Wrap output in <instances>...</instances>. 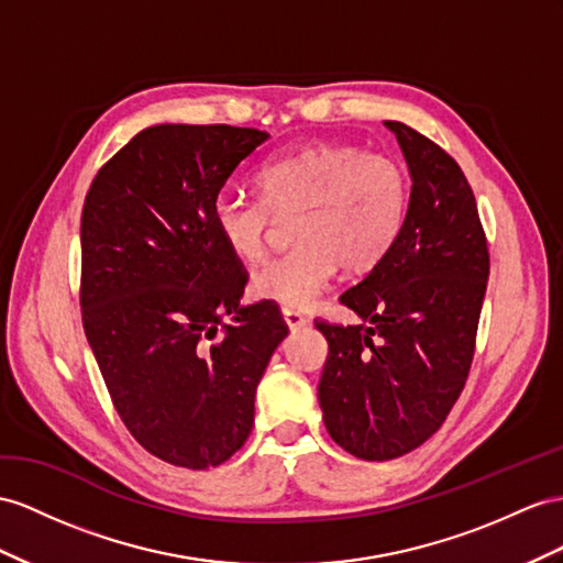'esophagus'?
Segmentation results:
<instances>
[{
  "instance_id": "1",
  "label": "esophagus",
  "mask_w": 563,
  "mask_h": 563,
  "mask_svg": "<svg viewBox=\"0 0 563 563\" xmlns=\"http://www.w3.org/2000/svg\"><path fill=\"white\" fill-rule=\"evenodd\" d=\"M283 319H285V323H287V328L290 330H299V328H305L307 325V316L301 313V311H297V309H283Z\"/></svg>"
}]
</instances>
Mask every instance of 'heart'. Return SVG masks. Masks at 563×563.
Listing matches in <instances>:
<instances>
[{"mask_svg":"<svg viewBox=\"0 0 563 563\" xmlns=\"http://www.w3.org/2000/svg\"><path fill=\"white\" fill-rule=\"evenodd\" d=\"M258 197L221 192L211 221L228 252L262 262L276 219L290 223L295 247L258 268L252 292L305 309L338 266L366 273L393 250L409 209V176L397 158L352 144H307L271 158L254 176Z\"/></svg>","mask_w":563,"mask_h":563,"instance_id":"b5f03b06","label":"heart"}]
</instances>
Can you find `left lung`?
Here are the masks:
<instances>
[{
  "instance_id": "left-lung-1",
  "label": "left lung",
  "mask_w": 563,
  "mask_h": 563,
  "mask_svg": "<svg viewBox=\"0 0 563 563\" xmlns=\"http://www.w3.org/2000/svg\"><path fill=\"white\" fill-rule=\"evenodd\" d=\"M411 173L405 225L378 266L340 295L364 323L316 321L328 340L323 423L366 461L407 454L435 432L464 390L489 276L478 205L454 158L385 121Z\"/></svg>"
}]
</instances>
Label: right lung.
<instances>
[{
    "mask_svg": "<svg viewBox=\"0 0 563 563\" xmlns=\"http://www.w3.org/2000/svg\"><path fill=\"white\" fill-rule=\"evenodd\" d=\"M266 137L235 125L144 128L85 197V338L125 428L173 466H221L247 442L256 385L287 335L273 301L240 307L250 273L211 221L230 173Z\"/></svg>",
    "mask_w": 563,
    "mask_h": 563,
    "instance_id": "1",
    "label": "right lung"
}]
</instances>
